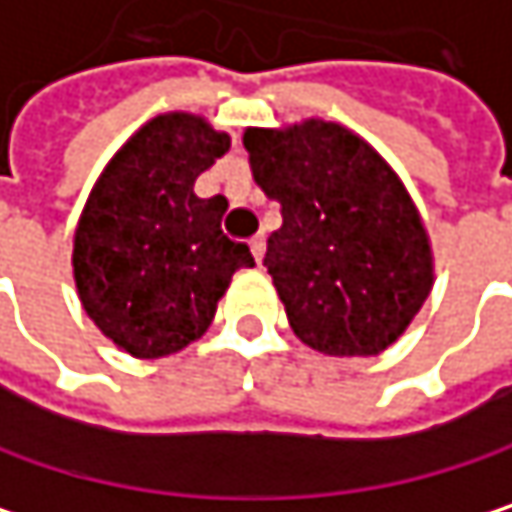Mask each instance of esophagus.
Here are the masks:
<instances>
[{
    "label": "esophagus",
    "mask_w": 512,
    "mask_h": 512,
    "mask_svg": "<svg viewBox=\"0 0 512 512\" xmlns=\"http://www.w3.org/2000/svg\"><path fill=\"white\" fill-rule=\"evenodd\" d=\"M251 254H254V261H264V248H267V239H264V233H258V236H251Z\"/></svg>",
    "instance_id": "1"
}]
</instances>
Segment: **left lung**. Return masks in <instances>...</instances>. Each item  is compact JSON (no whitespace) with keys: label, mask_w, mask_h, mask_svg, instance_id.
Masks as SVG:
<instances>
[{"label":"left lung","mask_w":512,"mask_h":512,"mask_svg":"<svg viewBox=\"0 0 512 512\" xmlns=\"http://www.w3.org/2000/svg\"><path fill=\"white\" fill-rule=\"evenodd\" d=\"M242 143L254 179L282 206L264 267L291 330L330 357L381 354L432 291L429 239L405 185L333 122L248 128Z\"/></svg>","instance_id":"8db88e82"}]
</instances>
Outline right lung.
Returning <instances> with one entry per match:
<instances>
[{
	"mask_svg": "<svg viewBox=\"0 0 512 512\" xmlns=\"http://www.w3.org/2000/svg\"><path fill=\"white\" fill-rule=\"evenodd\" d=\"M230 149L200 116L146 122L104 167L74 233V282L86 315L122 351L155 360L206 333L242 267L245 242L221 230L224 197L194 179Z\"/></svg>",
	"mask_w": 512,
	"mask_h": 512,
	"instance_id": "add662e5",
	"label": "right lung"
}]
</instances>
